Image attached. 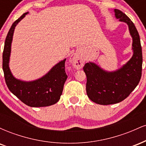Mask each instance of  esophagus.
Segmentation results:
<instances>
[{
    "mask_svg": "<svg viewBox=\"0 0 146 146\" xmlns=\"http://www.w3.org/2000/svg\"><path fill=\"white\" fill-rule=\"evenodd\" d=\"M72 62H73V66L75 68L80 69V68H82L84 64V60L80 56H75L72 59Z\"/></svg>",
    "mask_w": 146,
    "mask_h": 146,
    "instance_id": "34e87169",
    "label": "esophagus"
}]
</instances>
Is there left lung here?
<instances>
[{
    "label": "left lung",
    "instance_id": "left-lung-1",
    "mask_svg": "<svg viewBox=\"0 0 146 146\" xmlns=\"http://www.w3.org/2000/svg\"><path fill=\"white\" fill-rule=\"evenodd\" d=\"M115 16L128 25L132 37V58L116 71L106 72L94 63L85 64L86 93L91 101L101 105L117 104L124 100L139 82L142 71V50L139 35L131 20L120 10L115 9Z\"/></svg>",
    "mask_w": 146,
    "mask_h": 146
}]
</instances>
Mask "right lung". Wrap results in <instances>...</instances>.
Masks as SVG:
<instances>
[{
	"instance_id": "add662e5",
	"label": "right lung",
	"mask_w": 146,
	"mask_h": 146,
	"mask_svg": "<svg viewBox=\"0 0 146 146\" xmlns=\"http://www.w3.org/2000/svg\"><path fill=\"white\" fill-rule=\"evenodd\" d=\"M25 13L13 23L5 42L3 53V69L8 88L26 105L31 107L51 106L59 101L67 75L65 72L66 59L60 62L51 68L47 74L33 82H23L16 80L9 67L11 44L15 27L25 17Z\"/></svg>"
}]
</instances>
